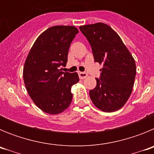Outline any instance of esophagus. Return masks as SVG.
I'll use <instances>...</instances> for the list:
<instances>
[{"label":"esophagus","instance_id":"esophagus-1","mask_svg":"<svg viewBox=\"0 0 154 154\" xmlns=\"http://www.w3.org/2000/svg\"><path fill=\"white\" fill-rule=\"evenodd\" d=\"M79 78L81 79H83L86 78L87 76H88V74L86 72H79Z\"/></svg>","mask_w":154,"mask_h":154}]
</instances>
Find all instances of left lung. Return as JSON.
<instances>
[{
  "label": "left lung",
  "mask_w": 154,
  "mask_h": 154,
  "mask_svg": "<svg viewBox=\"0 0 154 154\" xmlns=\"http://www.w3.org/2000/svg\"><path fill=\"white\" fill-rule=\"evenodd\" d=\"M92 47L94 60L103 64L96 86L89 91L93 104L103 112L119 109L133 91L136 77L135 60L120 37L108 24L96 23L79 27Z\"/></svg>",
  "instance_id": "obj_1"
}]
</instances>
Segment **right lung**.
<instances>
[{
  "instance_id": "right-lung-1",
  "label": "right lung",
  "mask_w": 154,
  "mask_h": 154,
  "mask_svg": "<svg viewBox=\"0 0 154 154\" xmlns=\"http://www.w3.org/2000/svg\"><path fill=\"white\" fill-rule=\"evenodd\" d=\"M79 33L75 26L57 25L42 32L31 47L23 69L30 97L43 112L57 115L72 103L71 88L79 81L77 72H62L70 45Z\"/></svg>"
}]
</instances>
